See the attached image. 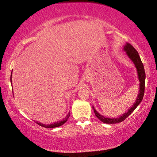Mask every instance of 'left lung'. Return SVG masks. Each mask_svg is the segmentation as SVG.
I'll return each mask as SVG.
<instances>
[{
    "label": "left lung",
    "instance_id": "1",
    "mask_svg": "<svg viewBox=\"0 0 157 157\" xmlns=\"http://www.w3.org/2000/svg\"><path fill=\"white\" fill-rule=\"evenodd\" d=\"M124 51L126 52V54L128 56V57L129 58L133 63H134L135 67L136 68L137 71V74H138V78L139 81V94L137 95L136 99L135 101L134 104L132 105V106L130 107V109H128L127 111L123 113L121 116H120L119 117L117 118H107L105 117L104 116L101 115L97 111L94 109V106L93 109L94 113H95L96 117L98 118L100 121L104 122L105 124H117L120 123V122L123 121L124 120H125L133 111L135 110V109L139 106V104L141 102V101L143 99L144 95V89H145V78H146V74H145V71L144 68V65L141 62V60L139 56V53L137 52V51L133 47L132 45L128 43H126V44L124 46Z\"/></svg>",
    "mask_w": 157,
    "mask_h": 157
}]
</instances>
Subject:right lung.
Segmentation results:
<instances>
[{
	"mask_svg": "<svg viewBox=\"0 0 157 157\" xmlns=\"http://www.w3.org/2000/svg\"><path fill=\"white\" fill-rule=\"evenodd\" d=\"M10 83H12V73H11V75H10ZM69 117H70V112H68L67 116H66V117L64 118L63 120H61L60 121L55 122V123H53L51 124H47V125L46 124H42V123H40V122H38V121H36V123L38 124L39 126H43V127H45V128H56V127H59V126H61V125H63V124H65L66 122L67 121V120L68 118H69Z\"/></svg>",
	"mask_w": 157,
	"mask_h": 157,
	"instance_id": "1",
	"label": "right lung"
}]
</instances>
